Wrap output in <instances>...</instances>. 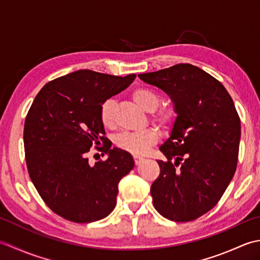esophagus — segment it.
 <instances>
[{
    "mask_svg": "<svg viewBox=\"0 0 260 260\" xmlns=\"http://www.w3.org/2000/svg\"><path fill=\"white\" fill-rule=\"evenodd\" d=\"M143 161V157H139V156H134V162H135V165H139L141 164V162Z\"/></svg>",
    "mask_w": 260,
    "mask_h": 260,
    "instance_id": "1",
    "label": "esophagus"
}]
</instances>
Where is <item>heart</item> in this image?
<instances>
[{"label": "heart", "mask_w": 260, "mask_h": 260, "mask_svg": "<svg viewBox=\"0 0 260 260\" xmlns=\"http://www.w3.org/2000/svg\"><path fill=\"white\" fill-rule=\"evenodd\" d=\"M132 98L146 112L151 113V118L161 127H169L172 125L175 119L176 113L172 106L163 105L158 107L161 103V97L158 93L147 87H139L132 92ZM116 102L113 98H109L102 104L101 107V121L102 124L112 128L115 124ZM158 134L154 128H146L141 132H124L117 135L115 139V144L120 150L128 152L133 155H143L150 147L157 142Z\"/></svg>", "instance_id": "1"}]
</instances>
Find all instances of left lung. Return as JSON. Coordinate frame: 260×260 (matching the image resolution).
<instances>
[{"instance_id":"left-lung-1","label":"left lung","mask_w":260,"mask_h":260,"mask_svg":"<svg viewBox=\"0 0 260 260\" xmlns=\"http://www.w3.org/2000/svg\"><path fill=\"white\" fill-rule=\"evenodd\" d=\"M167 92L178 114L159 146L168 161L151 186L164 218L187 222L210 211L233 180L238 162L240 118L223 85L190 63L139 75Z\"/></svg>"}]
</instances>
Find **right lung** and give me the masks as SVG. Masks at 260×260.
I'll list each match as a JSON object with an SVG mask.
<instances>
[{
    "label": "right lung",
    "mask_w": 260,
    "mask_h": 260,
    "mask_svg": "<svg viewBox=\"0 0 260 260\" xmlns=\"http://www.w3.org/2000/svg\"><path fill=\"white\" fill-rule=\"evenodd\" d=\"M135 77L77 70L43 86L27 112L23 131L27 172L47 206L69 221L106 218L116 206L119 181L134 168L128 152L110 148L101 107ZM92 146L108 154L106 161L87 162Z\"/></svg>",
    "instance_id": "right-lung-1"
}]
</instances>
